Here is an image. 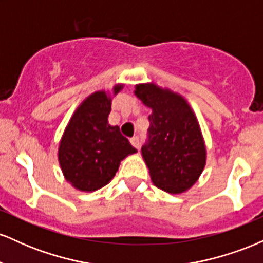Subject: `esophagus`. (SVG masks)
I'll use <instances>...</instances> for the list:
<instances>
[{
	"label": "esophagus",
	"mask_w": 263,
	"mask_h": 263,
	"mask_svg": "<svg viewBox=\"0 0 263 263\" xmlns=\"http://www.w3.org/2000/svg\"><path fill=\"white\" fill-rule=\"evenodd\" d=\"M131 143H132V146L134 147H136V148H140V144H141V142H140V137H138V136H135V137H132L131 140Z\"/></svg>",
	"instance_id": "esophagus-1"
}]
</instances>
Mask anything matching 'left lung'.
<instances>
[{"instance_id":"obj_1","label":"left lung","mask_w":263,"mask_h":263,"mask_svg":"<svg viewBox=\"0 0 263 263\" xmlns=\"http://www.w3.org/2000/svg\"><path fill=\"white\" fill-rule=\"evenodd\" d=\"M135 95L152 108L142 157L157 188L180 194L194 185L206 162L200 126L188 101L156 84H138Z\"/></svg>"}]
</instances>
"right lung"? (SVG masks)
Listing matches in <instances>:
<instances>
[{
	"label": "right lung",
	"instance_id": "obj_1",
	"mask_svg": "<svg viewBox=\"0 0 263 263\" xmlns=\"http://www.w3.org/2000/svg\"><path fill=\"white\" fill-rule=\"evenodd\" d=\"M123 87L114 86V95ZM111 95L96 91L78 106L59 143L58 159L64 178L75 189L95 192L110 183L120 163L137 152L119 126L108 125Z\"/></svg>",
	"mask_w": 263,
	"mask_h": 263
}]
</instances>
